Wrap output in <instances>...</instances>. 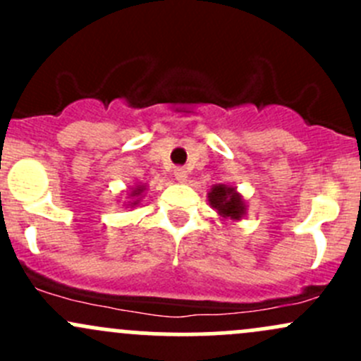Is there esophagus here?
<instances>
[{
  "instance_id": "obj_1",
  "label": "esophagus",
  "mask_w": 361,
  "mask_h": 361,
  "mask_svg": "<svg viewBox=\"0 0 361 361\" xmlns=\"http://www.w3.org/2000/svg\"><path fill=\"white\" fill-rule=\"evenodd\" d=\"M174 178H176L180 183H185V181H187V178H188V173L183 169V167H176V169H174Z\"/></svg>"
}]
</instances>
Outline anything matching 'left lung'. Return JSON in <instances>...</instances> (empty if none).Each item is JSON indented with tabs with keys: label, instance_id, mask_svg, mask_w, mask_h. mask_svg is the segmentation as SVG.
I'll list each match as a JSON object with an SVG mask.
<instances>
[{
	"label": "left lung",
	"instance_id": "left-lung-1",
	"mask_svg": "<svg viewBox=\"0 0 361 361\" xmlns=\"http://www.w3.org/2000/svg\"><path fill=\"white\" fill-rule=\"evenodd\" d=\"M207 201H209V206L216 211L221 220L239 221L246 216L245 197L232 185H213L207 192Z\"/></svg>",
	"mask_w": 361,
	"mask_h": 361
}]
</instances>
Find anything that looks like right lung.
I'll return each instance as SVG.
<instances>
[{"label": "right lung", "instance_id": "obj_1", "mask_svg": "<svg viewBox=\"0 0 361 361\" xmlns=\"http://www.w3.org/2000/svg\"><path fill=\"white\" fill-rule=\"evenodd\" d=\"M145 190H147V185L145 183H134V187L127 192V202H123L126 207H136L140 206L141 197H145Z\"/></svg>", "mask_w": 361, "mask_h": 361}]
</instances>
